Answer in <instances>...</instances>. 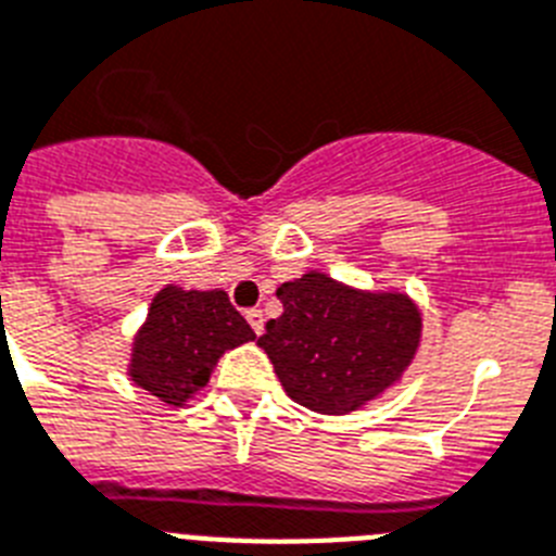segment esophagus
<instances>
[{
  "instance_id": "1",
  "label": "esophagus",
  "mask_w": 556,
  "mask_h": 556,
  "mask_svg": "<svg viewBox=\"0 0 556 556\" xmlns=\"http://www.w3.org/2000/svg\"><path fill=\"white\" fill-rule=\"evenodd\" d=\"M247 324L253 326L255 334H261V331H264V312H261V309H247Z\"/></svg>"
}]
</instances>
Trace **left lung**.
Listing matches in <instances>:
<instances>
[{
	"label": "left lung",
	"instance_id": "8db88e82",
	"mask_svg": "<svg viewBox=\"0 0 556 556\" xmlns=\"http://www.w3.org/2000/svg\"><path fill=\"white\" fill-rule=\"evenodd\" d=\"M281 317L258 345L289 400L315 414H354L393 388L421 343V309L396 289H357L326 273L278 287Z\"/></svg>",
	"mask_w": 556,
	"mask_h": 556
}]
</instances>
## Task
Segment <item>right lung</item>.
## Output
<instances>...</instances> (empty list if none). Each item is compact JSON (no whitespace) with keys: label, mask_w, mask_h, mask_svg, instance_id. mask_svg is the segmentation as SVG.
Listing matches in <instances>:
<instances>
[{"label":"right lung","mask_w":556,"mask_h":556,"mask_svg":"<svg viewBox=\"0 0 556 556\" xmlns=\"http://www.w3.org/2000/svg\"><path fill=\"white\" fill-rule=\"evenodd\" d=\"M255 340L225 289L165 283L137 329L129 379L170 407H182L207 386L225 351Z\"/></svg>","instance_id":"right-lung-1"}]
</instances>
